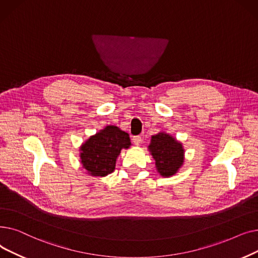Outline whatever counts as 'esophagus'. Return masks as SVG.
<instances>
[{
  "label": "esophagus",
  "instance_id": "1",
  "mask_svg": "<svg viewBox=\"0 0 258 258\" xmlns=\"http://www.w3.org/2000/svg\"><path fill=\"white\" fill-rule=\"evenodd\" d=\"M132 142H133V144L136 145V146H140L142 144V138L141 137H134L132 139Z\"/></svg>",
  "mask_w": 258,
  "mask_h": 258
}]
</instances>
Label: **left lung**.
<instances>
[{
  "instance_id": "obj_1",
  "label": "left lung",
  "mask_w": 258,
  "mask_h": 258,
  "mask_svg": "<svg viewBox=\"0 0 258 258\" xmlns=\"http://www.w3.org/2000/svg\"><path fill=\"white\" fill-rule=\"evenodd\" d=\"M148 150L155 161L157 173L163 177L176 174L185 163V149L181 142L165 131L151 137Z\"/></svg>"
}]
</instances>
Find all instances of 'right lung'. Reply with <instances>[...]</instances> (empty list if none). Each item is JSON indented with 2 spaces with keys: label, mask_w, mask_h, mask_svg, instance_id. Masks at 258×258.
Returning <instances> with one entry per match:
<instances>
[{
  "label": "right lung",
  "mask_w": 258,
  "mask_h": 258,
  "mask_svg": "<svg viewBox=\"0 0 258 258\" xmlns=\"http://www.w3.org/2000/svg\"><path fill=\"white\" fill-rule=\"evenodd\" d=\"M129 134L114 125H107L89 137L80 147V162L86 173L105 177L112 173L122 149H129Z\"/></svg>",
  "instance_id": "obj_1"
}]
</instances>
